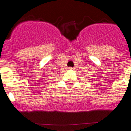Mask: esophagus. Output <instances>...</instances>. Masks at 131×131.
I'll list each match as a JSON object with an SVG mask.
<instances>
[{"label":"esophagus","mask_w":131,"mask_h":131,"mask_svg":"<svg viewBox=\"0 0 131 131\" xmlns=\"http://www.w3.org/2000/svg\"><path fill=\"white\" fill-rule=\"evenodd\" d=\"M68 69H69V70H72L73 68H68Z\"/></svg>","instance_id":"obj_1"}]
</instances>
